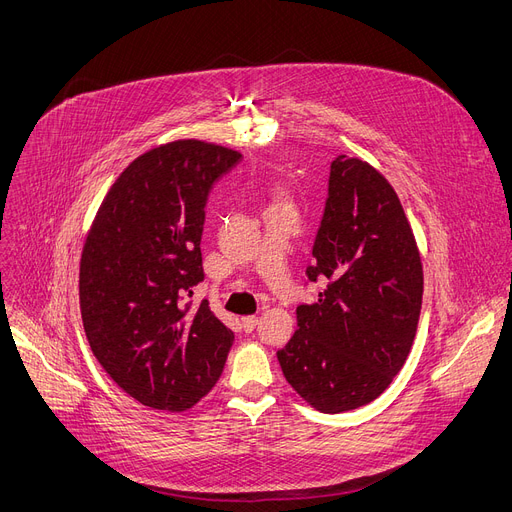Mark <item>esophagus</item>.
I'll return each instance as SVG.
<instances>
[{
    "instance_id": "34e87169",
    "label": "esophagus",
    "mask_w": 512,
    "mask_h": 512,
    "mask_svg": "<svg viewBox=\"0 0 512 512\" xmlns=\"http://www.w3.org/2000/svg\"><path fill=\"white\" fill-rule=\"evenodd\" d=\"M255 327H257V316H245V318H243V329H245L247 333H251Z\"/></svg>"
}]
</instances>
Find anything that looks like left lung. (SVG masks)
<instances>
[{
  "label": "left lung",
  "instance_id": "1",
  "mask_svg": "<svg viewBox=\"0 0 512 512\" xmlns=\"http://www.w3.org/2000/svg\"><path fill=\"white\" fill-rule=\"evenodd\" d=\"M314 304L277 351L288 384L316 410L337 414L376 400L402 369L423 304V263L388 179L361 159L331 163L329 198L312 247Z\"/></svg>",
  "mask_w": 512,
  "mask_h": 512
}]
</instances>
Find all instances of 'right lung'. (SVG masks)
I'll use <instances>...</instances> for the list:
<instances>
[{
    "label": "right lung",
    "instance_id": "obj_1",
    "mask_svg": "<svg viewBox=\"0 0 512 512\" xmlns=\"http://www.w3.org/2000/svg\"><path fill=\"white\" fill-rule=\"evenodd\" d=\"M243 155L183 138L136 157L114 181L79 265L83 329L100 365L134 400L181 412L218 382L235 335L208 300L202 230L214 181Z\"/></svg>",
    "mask_w": 512,
    "mask_h": 512
}]
</instances>
